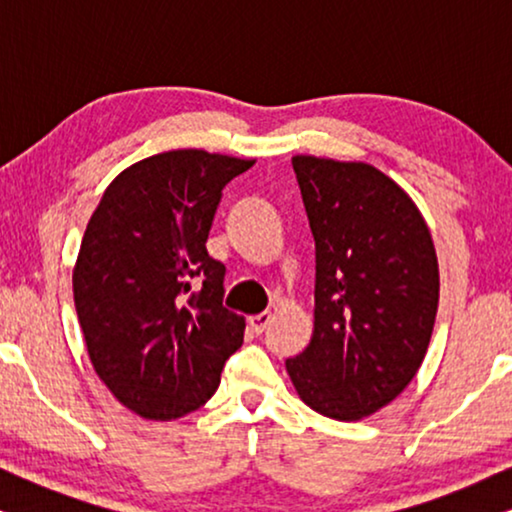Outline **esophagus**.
Masks as SVG:
<instances>
[{"instance_id":"obj_1","label":"esophagus","mask_w":512,"mask_h":512,"mask_svg":"<svg viewBox=\"0 0 512 512\" xmlns=\"http://www.w3.org/2000/svg\"><path fill=\"white\" fill-rule=\"evenodd\" d=\"M272 321V314L270 312H261V314H254V317H249V328L254 331L256 335H261L265 328L270 326Z\"/></svg>"}]
</instances>
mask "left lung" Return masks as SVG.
Masks as SVG:
<instances>
[{
	"mask_svg": "<svg viewBox=\"0 0 512 512\" xmlns=\"http://www.w3.org/2000/svg\"><path fill=\"white\" fill-rule=\"evenodd\" d=\"M314 237V331L286 359L298 396L352 422L408 387L438 312V258L415 202L366 163L291 160Z\"/></svg>",
	"mask_w": 512,
	"mask_h": 512,
	"instance_id": "obj_1",
	"label": "left lung"
}]
</instances>
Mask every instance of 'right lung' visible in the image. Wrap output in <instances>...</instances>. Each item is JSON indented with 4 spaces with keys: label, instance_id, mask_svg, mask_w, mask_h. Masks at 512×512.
Wrapping results in <instances>:
<instances>
[{
    "label": "right lung",
    "instance_id": "obj_1",
    "mask_svg": "<svg viewBox=\"0 0 512 512\" xmlns=\"http://www.w3.org/2000/svg\"><path fill=\"white\" fill-rule=\"evenodd\" d=\"M254 165L179 149L118 174L90 216L74 303L95 373L125 408L177 419L205 405L244 317L223 307L226 265L207 254L221 191Z\"/></svg>",
    "mask_w": 512,
    "mask_h": 512
}]
</instances>
